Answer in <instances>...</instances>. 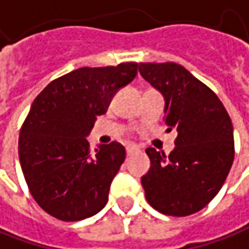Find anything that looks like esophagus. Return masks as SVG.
I'll use <instances>...</instances> for the list:
<instances>
[{
    "instance_id": "1",
    "label": "esophagus",
    "mask_w": 249,
    "mask_h": 249,
    "mask_svg": "<svg viewBox=\"0 0 249 249\" xmlns=\"http://www.w3.org/2000/svg\"><path fill=\"white\" fill-rule=\"evenodd\" d=\"M135 153H139L138 147H132V146L126 147V155H128V157H131L132 154H135Z\"/></svg>"
}]
</instances>
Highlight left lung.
<instances>
[{"label": "left lung", "mask_w": 249, "mask_h": 249, "mask_svg": "<svg viewBox=\"0 0 249 249\" xmlns=\"http://www.w3.org/2000/svg\"><path fill=\"white\" fill-rule=\"evenodd\" d=\"M142 77L163 96L167 131H177L169 155L146 148L150 170L142 185L151 207L185 217L206 207L222 188L234 158L233 125L211 89L176 62H140Z\"/></svg>", "instance_id": "left-lung-1"}]
</instances>
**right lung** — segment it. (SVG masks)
<instances>
[{
  "label": "right lung",
  "instance_id": "obj_1",
  "mask_svg": "<svg viewBox=\"0 0 249 249\" xmlns=\"http://www.w3.org/2000/svg\"><path fill=\"white\" fill-rule=\"evenodd\" d=\"M138 62L79 68L47 84L32 102L18 138V158L31 195L61 221H82L106 206L125 160L117 142L89 151L87 136Z\"/></svg>",
  "mask_w": 249,
  "mask_h": 249
}]
</instances>
